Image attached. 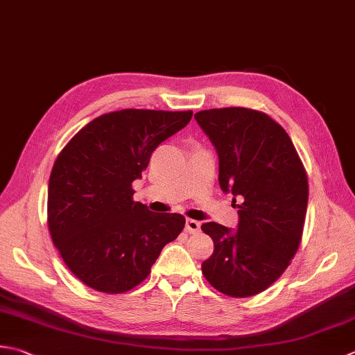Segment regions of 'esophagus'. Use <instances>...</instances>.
Here are the masks:
<instances>
[{
  "label": "esophagus",
  "instance_id": "esophagus-1",
  "mask_svg": "<svg viewBox=\"0 0 355 355\" xmlns=\"http://www.w3.org/2000/svg\"><path fill=\"white\" fill-rule=\"evenodd\" d=\"M200 221H196V220H186V231L189 234H197L200 232Z\"/></svg>",
  "mask_w": 355,
  "mask_h": 355
}]
</instances>
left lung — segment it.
I'll use <instances>...</instances> for the list:
<instances>
[{"instance_id":"obj_1","label":"left lung","mask_w":355,"mask_h":355,"mask_svg":"<svg viewBox=\"0 0 355 355\" xmlns=\"http://www.w3.org/2000/svg\"><path fill=\"white\" fill-rule=\"evenodd\" d=\"M198 126L218 155L221 191L241 198L235 231L201 225L214 252L201 270L212 286L231 297L269 288L300 246L308 207V177L279 123L246 107L201 110Z\"/></svg>"}]
</instances>
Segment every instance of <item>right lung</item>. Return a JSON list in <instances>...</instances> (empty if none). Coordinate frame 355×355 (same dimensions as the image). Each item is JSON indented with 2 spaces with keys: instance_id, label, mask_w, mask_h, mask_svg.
<instances>
[{
  "instance_id": "right-lung-1",
  "label": "right lung",
  "mask_w": 355,
  "mask_h": 355,
  "mask_svg": "<svg viewBox=\"0 0 355 355\" xmlns=\"http://www.w3.org/2000/svg\"><path fill=\"white\" fill-rule=\"evenodd\" d=\"M192 110L123 109L86 124L49 178L47 223L71 272L89 288L121 294L140 284L162 249L183 231L180 214L132 200L152 152L182 130Z\"/></svg>"
}]
</instances>
